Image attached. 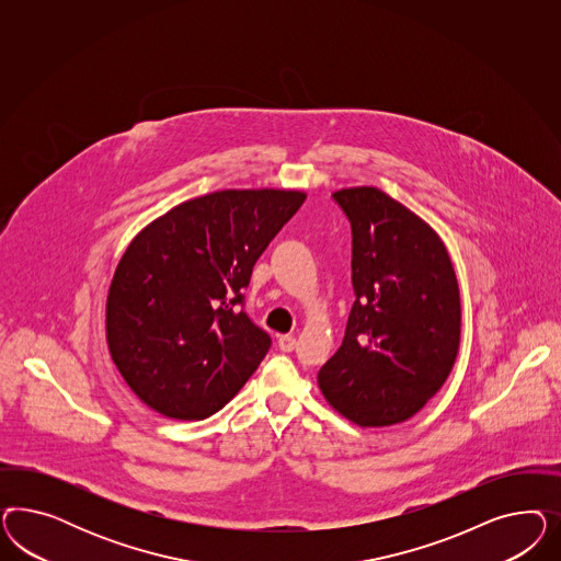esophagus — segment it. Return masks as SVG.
<instances>
[{"mask_svg": "<svg viewBox=\"0 0 561 561\" xmlns=\"http://www.w3.org/2000/svg\"><path fill=\"white\" fill-rule=\"evenodd\" d=\"M277 345H279L282 352H291V350L296 347V337H294V335H282V337L277 340Z\"/></svg>", "mask_w": 561, "mask_h": 561, "instance_id": "1", "label": "esophagus"}]
</instances>
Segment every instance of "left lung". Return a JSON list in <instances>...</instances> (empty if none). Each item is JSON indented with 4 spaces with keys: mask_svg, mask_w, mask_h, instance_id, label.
I'll use <instances>...</instances> for the list:
<instances>
[{
    "mask_svg": "<svg viewBox=\"0 0 561 561\" xmlns=\"http://www.w3.org/2000/svg\"><path fill=\"white\" fill-rule=\"evenodd\" d=\"M333 197L352 224L356 302L319 389L359 427L401 424L440 391L459 356L457 272L438 232L385 191Z\"/></svg>",
    "mask_w": 561,
    "mask_h": 561,
    "instance_id": "left-lung-1",
    "label": "left lung"
}]
</instances>
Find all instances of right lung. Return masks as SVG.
Wrapping results in <instances>:
<instances>
[{"instance_id": "right-lung-1", "label": "right lung", "mask_w": 561, "mask_h": 561, "mask_svg": "<svg viewBox=\"0 0 561 561\" xmlns=\"http://www.w3.org/2000/svg\"><path fill=\"white\" fill-rule=\"evenodd\" d=\"M305 191L226 188L174 205L137 232L106 296V345L129 389L172 420L224 408L267 354L240 310L256 259Z\"/></svg>"}]
</instances>
